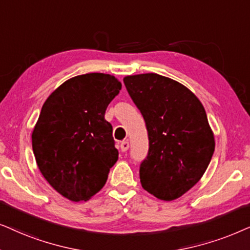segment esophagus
I'll return each instance as SVG.
<instances>
[{
  "instance_id": "obj_1",
  "label": "esophagus",
  "mask_w": 250,
  "mask_h": 250,
  "mask_svg": "<svg viewBox=\"0 0 250 250\" xmlns=\"http://www.w3.org/2000/svg\"><path fill=\"white\" fill-rule=\"evenodd\" d=\"M120 147H121V151H122V152L128 151V148H129V142H127V141L121 142V145H120Z\"/></svg>"
}]
</instances>
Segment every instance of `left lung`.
I'll return each instance as SVG.
<instances>
[{
  "label": "left lung",
  "mask_w": 250,
  "mask_h": 250,
  "mask_svg": "<svg viewBox=\"0 0 250 250\" xmlns=\"http://www.w3.org/2000/svg\"><path fill=\"white\" fill-rule=\"evenodd\" d=\"M148 132L141 164L143 188L171 201L200 181L215 151L207 114L197 96L175 80L146 73L123 79Z\"/></svg>",
  "instance_id": "obj_1"
}]
</instances>
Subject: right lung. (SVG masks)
Instances as JSON below:
<instances>
[{"mask_svg":"<svg viewBox=\"0 0 250 250\" xmlns=\"http://www.w3.org/2000/svg\"><path fill=\"white\" fill-rule=\"evenodd\" d=\"M121 82L104 73L67 80L46 98L32 132L36 164L46 182L71 201L101 191L119 158L105 111Z\"/></svg>","mask_w":250,"mask_h":250,"instance_id":"right-lung-1","label":"right lung"}]
</instances>
